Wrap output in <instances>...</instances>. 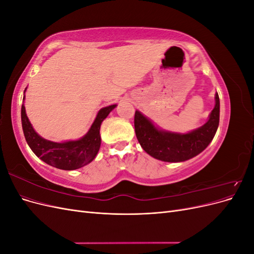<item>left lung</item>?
<instances>
[{
    "instance_id": "obj_1",
    "label": "left lung",
    "mask_w": 254,
    "mask_h": 254,
    "mask_svg": "<svg viewBox=\"0 0 254 254\" xmlns=\"http://www.w3.org/2000/svg\"><path fill=\"white\" fill-rule=\"evenodd\" d=\"M219 124V97L215 95V107L210 119L194 131L179 134L157 129L142 113L135 111L134 129L136 139L142 148L165 162H182L197 156L211 143Z\"/></svg>"
}]
</instances>
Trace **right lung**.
<instances>
[{
    "mask_svg": "<svg viewBox=\"0 0 254 254\" xmlns=\"http://www.w3.org/2000/svg\"><path fill=\"white\" fill-rule=\"evenodd\" d=\"M115 106L117 105H111L99 110L88 133L80 140L55 143L42 139L35 131L28 121L25 107L22 105L21 121L25 140L35 155L44 161L45 163L59 168V170H77V168L90 163L97 155L99 147H101V135H99L101 124L115 108Z\"/></svg>",
    "mask_w": 254,
    "mask_h": 254,
    "instance_id": "1",
    "label": "right lung"
}]
</instances>
